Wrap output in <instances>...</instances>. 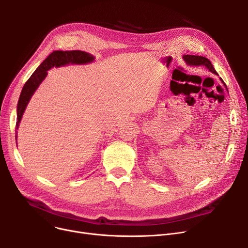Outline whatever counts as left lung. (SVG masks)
<instances>
[{
    "label": "left lung",
    "mask_w": 248,
    "mask_h": 248,
    "mask_svg": "<svg viewBox=\"0 0 248 248\" xmlns=\"http://www.w3.org/2000/svg\"><path fill=\"white\" fill-rule=\"evenodd\" d=\"M183 58L189 65H194V66H201L202 65V66H205L207 69H209V71H211L212 73L218 75V73L216 72V70L213 67V65L211 64L210 60L207 59L206 57L197 56V55H184ZM221 81L223 82L222 79H221Z\"/></svg>",
    "instance_id": "1"
}]
</instances>
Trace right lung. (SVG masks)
<instances>
[{"instance_id": "1", "label": "right lung", "mask_w": 248, "mask_h": 248, "mask_svg": "<svg viewBox=\"0 0 248 248\" xmlns=\"http://www.w3.org/2000/svg\"><path fill=\"white\" fill-rule=\"evenodd\" d=\"M94 60V57L86 53L84 51L72 50V51H54L38 66V68L34 71V73L30 76L23 86L21 94L18 101L17 107V123L16 129L19 127V124L23 116V113L26 109V107L29 103L32 95L36 91V89L40 85V83L45 79L47 75V70L53 67H60L67 64H86ZM17 140V134H16Z\"/></svg>"}]
</instances>
